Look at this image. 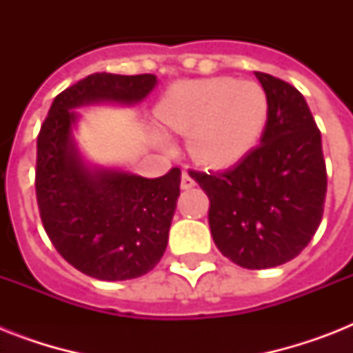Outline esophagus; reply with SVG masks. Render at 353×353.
I'll return each mask as SVG.
<instances>
[{"instance_id":"obj_1","label":"esophagus","mask_w":353,"mask_h":353,"mask_svg":"<svg viewBox=\"0 0 353 353\" xmlns=\"http://www.w3.org/2000/svg\"><path fill=\"white\" fill-rule=\"evenodd\" d=\"M196 187V181H194L192 177L188 176L187 172H183V176H181V188L183 190H188V188H192Z\"/></svg>"}]
</instances>
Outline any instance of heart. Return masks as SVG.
Listing matches in <instances>:
<instances>
[{
	"mask_svg": "<svg viewBox=\"0 0 353 353\" xmlns=\"http://www.w3.org/2000/svg\"><path fill=\"white\" fill-rule=\"evenodd\" d=\"M155 115L165 130L188 135V154L199 165L227 168L240 163L262 137L269 99L256 82L203 79L177 82L161 99ZM155 143L170 141L155 133Z\"/></svg>",
	"mask_w": 353,
	"mask_h": 353,
	"instance_id": "b5f03b06",
	"label": "heart"
}]
</instances>
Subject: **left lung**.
<instances>
[{
    "label": "left lung",
    "instance_id": "8db88e82",
    "mask_svg": "<svg viewBox=\"0 0 353 353\" xmlns=\"http://www.w3.org/2000/svg\"><path fill=\"white\" fill-rule=\"evenodd\" d=\"M254 74L269 99L260 144L229 170H190V177L209 196L221 254L240 268L269 269L301 254L321 225L326 165L304 97L284 80Z\"/></svg>",
    "mask_w": 353,
    "mask_h": 353
}]
</instances>
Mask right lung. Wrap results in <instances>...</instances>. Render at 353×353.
Segmentation results:
<instances>
[{
    "label": "right lung",
    "instance_id": "obj_1",
    "mask_svg": "<svg viewBox=\"0 0 353 353\" xmlns=\"http://www.w3.org/2000/svg\"><path fill=\"white\" fill-rule=\"evenodd\" d=\"M157 85L155 74L95 73L52 101L38 135L36 199L41 223L73 268L99 280H130L157 265L168 243L181 170L155 179L90 165L73 130L85 104L133 106Z\"/></svg>",
    "mask_w": 353,
    "mask_h": 353
}]
</instances>
